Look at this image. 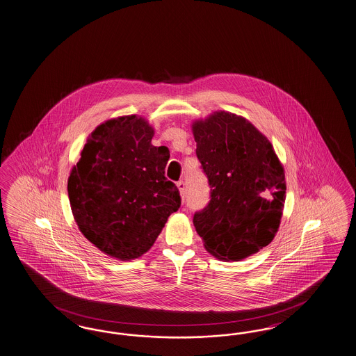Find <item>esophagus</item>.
I'll return each instance as SVG.
<instances>
[{
    "mask_svg": "<svg viewBox=\"0 0 356 356\" xmlns=\"http://www.w3.org/2000/svg\"><path fill=\"white\" fill-rule=\"evenodd\" d=\"M177 188H179V192H180V196L184 199L185 196V184L184 181H179L177 183Z\"/></svg>",
    "mask_w": 356,
    "mask_h": 356,
    "instance_id": "34e87169",
    "label": "esophagus"
}]
</instances>
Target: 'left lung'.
I'll return each instance as SVG.
<instances>
[{
    "label": "left lung",
    "instance_id": "obj_1",
    "mask_svg": "<svg viewBox=\"0 0 356 356\" xmlns=\"http://www.w3.org/2000/svg\"><path fill=\"white\" fill-rule=\"evenodd\" d=\"M196 155L211 185L209 204L193 225L212 256L241 261L268 246L286 199L281 161L248 119L216 111L192 123Z\"/></svg>",
    "mask_w": 356,
    "mask_h": 356
}]
</instances>
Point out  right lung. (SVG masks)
I'll list each match as a JSON object with an SVG mask.
<instances>
[{
    "mask_svg": "<svg viewBox=\"0 0 356 356\" xmlns=\"http://www.w3.org/2000/svg\"><path fill=\"white\" fill-rule=\"evenodd\" d=\"M155 129L138 115L95 128L72 167L67 192L74 220L100 252L120 261L139 258L180 208L167 177V147L151 144Z\"/></svg>",
    "mask_w": 356,
    "mask_h": 356,
    "instance_id": "obj_1",
    "label": "right lung"
}]
</instances>
